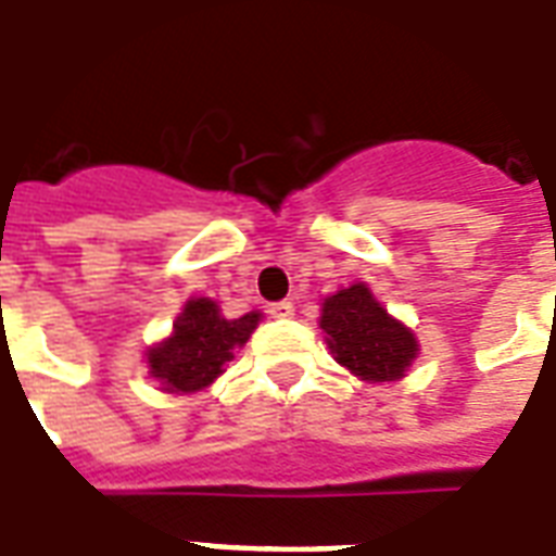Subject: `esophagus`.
Here are the masks:
<instances>
[{"instance_id":"esophagus-1","label":"esophagus","mask_w":556,"mask_h":556,"mask_svg":"<svg viewBox=\"0 0 556 556\" xmlns=\"http://www.w3.org/2000/svg\"><path fill=\"white\" fill-rule=\"evenodd\" d=\"M293 313H295L293 302H275L273 307H269V316H273V319H290Z\"/></svg>"}]
</instances>
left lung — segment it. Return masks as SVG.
<instances>
[{"mask_svg": "<svg viewBox=\"0 0 556 556\" xmlns=\"http://www.w3.org/2000/svg\"><path fill=\"white\" fill-rule=\"evenodd\" d=\"M319 328L333 361L366 383L399 381L419 354L410 328L392 319L361 281L325 299Z\"/></svg>", "mask_w": 556, "mask_h": 556, "instance_id": "left-lung-1", "label": "left lung"}]
</instances>
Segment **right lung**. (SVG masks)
<instances>
[{
	"label": "right lung",
	"mask_w": 556,
	"mask_h": 556,
	"mask_svg": "<svg viewBox=\"0 0 556 556\" xmlns=\"http://www.w3.org/2000/svg\"><path fill=\"white\" fill-rule=\"evenodd\" d=\"M261 323L252 311L240 319H225L214 299H190L178 313L173 333L146 352L149 375L166 392H199L225 372L233 349L245 345Z\"/></svg>",
	"instance_id": "obj_1"
}]
</instances>
